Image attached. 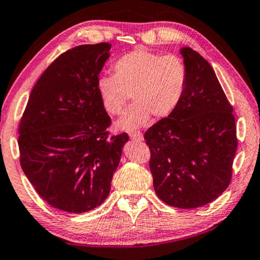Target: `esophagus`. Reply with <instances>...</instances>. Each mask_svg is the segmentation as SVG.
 Returning <instances> with one entry per match:
<instances>
[{
	"label": "esophagus",
	"mask_w": 260,
	"mask_h": 260,
	"mask_svg": "<svg viewBox=\"0 0 260 260\" xmlns=\"http://www.w3.org/2000/svg\"><path fill=\"white\" fill-rule=\"evenodd\" d=\"M129 137L133 139V140H138V141H141L142 139H144V135H142L141 132H139V131L129 132Z\"/></svg>",
	"instance_id": "obj_1"
}]
</instances>
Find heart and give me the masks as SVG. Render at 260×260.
Here are the masks:
<instances>
[{
  "label": "heart",
  "instance_id": "obj_1",
  "mask_svg": "<svg viewBox=\"0 0 260 260\" xmlns=\"http://www.w3.org/2000/svg\"><path fill=\"white\" fill-rule=\"evenodd\" d=\"M114 75H102L96 90L106 112L120 115L129 100L134 104L119 120L120 128L132 131L147 125L151 116H170L184 98L188 72L177 55H162L145 48L120 56L113 63Z\"/></svg>",
  "mask_w": 260,
  "mask_h": 260
}]
</instances>
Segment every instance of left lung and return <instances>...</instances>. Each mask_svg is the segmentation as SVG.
Instances as JSON below:
<instances>
[{
    "mask_svg": "<svg viewBox=\"0 0 260 260\" xmlns=\"http://www.w3.org/2000/svg\"><path fill=\"white\" fill-rule=\"evenodd\" d=\"M184 98L170 116L146 131L156 196L178 208L213 202L229 187L238 139L233 107L211 64L191 48Z\"/></svg>",
    "mask_w": 260,
    "mask_h": 260,
    "instance_id": "left-lung-1",
    "label": "left lung"
}]
</instances>
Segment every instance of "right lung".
Returning a JSON list of instances; mask_svg holds the SVG:
<instances>
[{"instance_id": "1", "label": "right lung", "mask_w": 260, "mask_h": 260, "mask_svg": "<svg viewBox=\"0 0 260 260\" xmlns=\"http://www.w3.org/2000/svg\"><path fill=\"white\" fill-rule=\"evenodd\" d=\"M109 43L62 53L40 76L19 126L20 164L50 206L90 211L107 199L128 134L109 135L111 118L96 90Z\"/></svg>"}]
</instances>
